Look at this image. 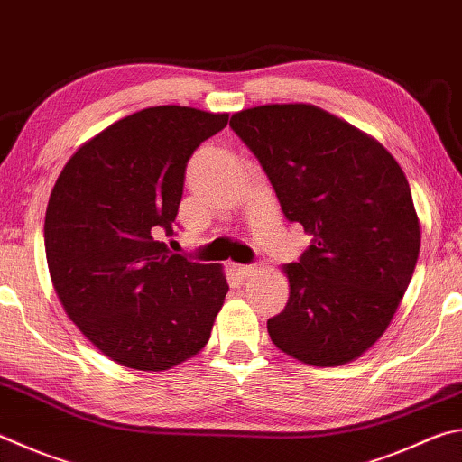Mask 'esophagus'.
Listing matches in <instances>:
<instances>
[{
    "label": "esophagus",
    "mask_w": 462,
    "mask_h": 462,
    "mask_svg": "<svg viewBox=\"0 0 462 462\" xmlns=\"http://www.w3.org/2000/svg\"><path fill=\"white\" fill-rule=\"evenodd\" d=\"M232 268L238 273V276H242V279H246V276H250L256 271L254 264H232Z\"/></svg>",
    "instance_id": "1"
}]
</instances>
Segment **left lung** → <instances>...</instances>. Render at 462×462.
<instances>
[{
  "label": "left lung",
  "mask_w": 462,
  "mask_h": 462,
  "mask_svg": "<svg viewBox=\"0 0 462 462\" xmlns=\"http://www.w3.org/2000/svg\"><path fill=\"white\" fill-rule=\"evenodd\" d=\"M284 217L311 246L284 266L289 303L266 321L299 362H351L382 337L412 279L420 224L404 171L375 139L313 105L232 115Z\"/></svg>",
  "instance_id": "8db88e82"
}]
</instances>
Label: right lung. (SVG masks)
<instances>
[{
	"mask_svg": "<svg viewBox=\"0 0 462 462\" xmlns=\"http://www.w3.org/2000/svg\"><path fill=\"white\" fill-rule=\"evenodd\" d=\"M228 115L151 106L116 121L74 153L50 194L46 260L66 313L106 357L159 372L202 349L228 282L173 236L186 167Z\"/></svg>",
	"mask_w": 462,
	"mask_h": 462,
	"instance_id": "1",
	"label": "right lung"
}]
</instances>
